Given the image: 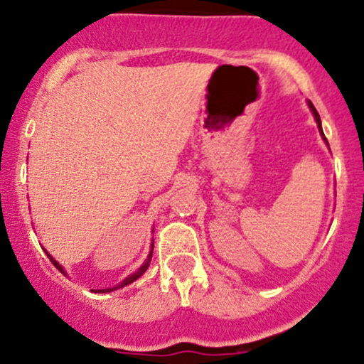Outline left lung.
<instances>
[{
    "label": "left lung",
    "mask_w": 364,
    "mask_h": 364,
    "mask_svg": "<svg viewBox=\"0 0 364 364\" xmlns=\"http://www.w3.org/2000/svg\"><path fill=\"white\" fill-rule=\"evenodd\" d=\"M309 107H310V110H312V113H314V117H315V122H317V127H318V130H321V135H322L323 140H326V144H327V139H326V135H323V132H322L321 117H318V113H317V110H315V107H314V105H312V102H309ZM327 146H329V144H327Z\"/></svg>",
    "instance_id": "obj_1"
}]
</instances>
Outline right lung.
I'll list each match as a JSON object with an SVG mask.
<instances>
[{"mask_svg":"<svg viewBox=\"0 0 364 364\" xmlns=\"http://www.w3.org/2000/svg\"><path fill=\"white\" fill-rule=\"evenodd\" d=\"M152 247H154V246H152ZM46 252H47V251H46ZM47 256H49V259H50V262H52V264H54V266H55V268L60 271V273H64V274H65V271H64V268H63V266H60V264H59V262H57V261L54 259V257H52V256H50V254H49V252H47ZM151 257H152V249H151V252H149V256H147V259H146V262H144V264H142V266H140V268H139L137 271H135V273H134V274H130V277H127V278L124 279V282H122L120 284H117V287H113V288H107V290H95V291H98V293H107V291H113V290H118V288H124V287H127V284H130V283H132V282H135V279H137V278H140V277H142V274H144V273H146V271H147V268H149V264H151Z\"/></svg>","mask_w":364,"mask_h":364,"instance_id":"obj_1","label":"right lung"}]
</instances>
